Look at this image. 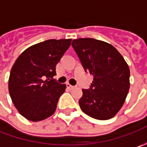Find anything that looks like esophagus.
<instances>
[{
	"mask_svg": "<svg viewBox=\"0 0 147 147\" xmlns=\"http://www.w3.org/2000/svg\"><path fill=\"white\" fill-rule=\"evenodd\" d=\"M66 87H67L68 88H69V89H73V88H75L74 86H72V85H70L69 83H67V84H66Z\"/></svg>",
	"mask_w": 147,
	"mask_h": 147,
	"instance_id": "obj_1",
	"label": "esophagus"
}]
</instances>
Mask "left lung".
I'll list each match as a JSON object with an SVG mask.
<instances>
[{
  "mask_svg": "<svg viewBox=\"0 0 147 147\" xmlns=\"http://www.w3.org/2000/svg\"><path fill=\"white\" fill-rule=\"evenodd\" d=\"M85 71L94 77L89 89H82V110L90 117L105 120L122 108L130 88L129 67L115 47L94 38L72 42Z\"/></svg>",
  "mask_w": 147,
  "mask_h": 147,
  "instance_id": "1",
  "label": "left lung"
}]
</instances>
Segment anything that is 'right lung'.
Instances as JSON below:
<instances>
[{
    "instance_id": "obj_1",
    "label": "right lung",
    "mask_w": 147,
    "mask_h": 147,
    "mask_svg": "<svg viewBox=\"0 0 147 147\" xmlns=\"http://www.w3.org/2000/svg\"><path fill=\"white\" fill-rule=\"evenodd\" d=\"M72 39H50L26 49L15 60L9 78V92L22 116L38 122L51 116L66 85L53 78L55 66Z\"/></svg>"
}]
</instances>
